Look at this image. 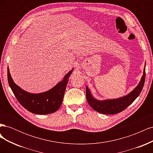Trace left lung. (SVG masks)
I'll return each mask as SVG.
<instances>
[{
  "label": "left lung",
  "instance_id": "left-lung-1",
  "mask_svg": "<svg viewBox=\"0 0 153 153\" xmlns=\"http://www.w3.org/2000/svg\"><path fill=\"white\" fill-rule=\"evenodd\" d=\"M143 69V75L139 84L131 92L126 96L118 99L98 101L92 96L91 92L86 87V98L89 105L98 112L104 114H115L122 112L131 105L137 97L139 96L144 85L146 78V70Z\"/></svg>",
  "mask_w": 153,
  "mask_h": 153
}]
</instances>
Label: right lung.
<instances>
[{
  "instance_id": "right-lung-1",
  "label": "right lung",
  "mask_w": 153,
  "mask_h": 153,
  "mask_svg": "<svg viewBox=\"0 0 153 153\" xmlns=\"http://www.w3.org/2000/svg\"><path fill=\"white\" fill-rule=\"evenodd\" d=\"M73 70H71L64 80L58 83L52 89L40 94L27 92L14 83L7 68V80L9 85L20 104L29 112L36 114H49L55 112L61 106L68 78Z\"/></svg>"
}]
</instances>
